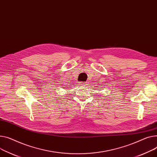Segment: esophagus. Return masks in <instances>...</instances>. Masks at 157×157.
I'll list each match as a JSON object with an SVG mask.
<instances>
[{
  "mask_svg": "<svg viewBox=\"0 0 157 157\" xmlns=\"http://www.w3.org/2000/svg\"><path fill=\"white\" fill-rule=\"evenodd\" d=\"M81 85H86V82H81Z\"/></svg>",
  "mask_w": 157,
  "mask_h": 157,
  "instance_id": "1",
  "label": "esophagus"
}]
</instances>
